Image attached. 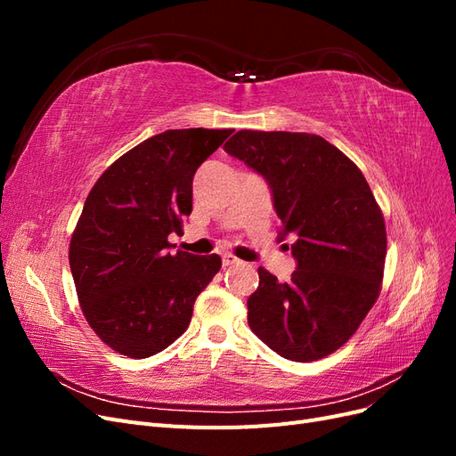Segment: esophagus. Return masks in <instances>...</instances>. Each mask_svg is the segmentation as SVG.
Instances as JSON below:
<instances>
[{
	"label": "esophagus",
	"mask_w": 456,
	"mask_h": 456,
	"mask_svg": "<svg viewBox=\"0 0 456 456\" xmlns=\"http://www.w3.org/2000/svg\"><path fill=\"white\" fill-rule=\"evenodd\" d=\"M238 258L236 256H233V255H223V266H232V265H238Z\"/></svg>",
	"instance_id": "esophagus-1"
}]
</instances>
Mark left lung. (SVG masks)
Masks as SVG:
<instances>
[{
	"label": "left lung",
	"instance_id": "1",
	"mask_svg": "<svg viewBox=\"0 0 456 456\" xmlns=\"http://www.w3.org/2000/svg\"><path fill=\"white\" fill-rule=\"evenodd\" d=\"M224 150L268 183L281 240L297 236L291 280L280 283L258 268L247 322L285 360H322L348 342L379 298L386 260L380 207L357 165L323 136L245 129Z\"/></svg>",
	"mask_w": 456,
	"mask_h": 456
}]
</instances>
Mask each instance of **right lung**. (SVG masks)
Returning <instances> with one entry per match:
<instances>
[{
	"label": "right lung",
	"instance_id": "add662e5",
	"mask_svg": "<svg viewBox=\"0 0 456 456\" xmlns=\"http://www.w3.org/2000/svg\"><path fill=\"white\" fill-rule=\"evenodd\" d=\"M232 129H171L116 159L89 191L70 241L81 312L102 342L142 360L190 325L218 255L171 251L191 213V181Z\"/></svg>",
	"mask_w": 456,
	"mask_h": 456
}]
</instances>
